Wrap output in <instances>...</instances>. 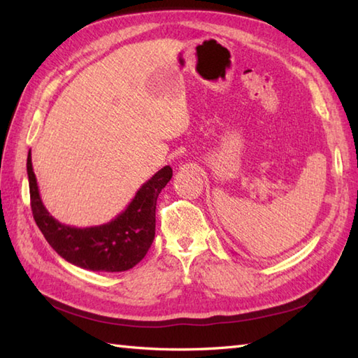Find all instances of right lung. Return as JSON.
I'll list each match as a JSON object with an SVG mask.
<instances>
[{"label":"right lung","mask_w":358,"mask_h":358,"mask_svg":"<svg viewBox=\"0 0 358 358\" xmlns=\"http://www.w3.org/2000/svg\"><path fill=\"white\" fill-rule=\"evenodd\" d=\"M27 177L35 223L59 257L83 269L123 272L138 264L154 241L157 199L172 178V169L171 166L159 169L138 189L127 208L112 222L83 229L62 224L44 208L30 152L27 155Z\"/></svg>","instance_id":"1"}]
</instances>
